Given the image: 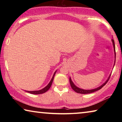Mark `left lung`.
<instances>
[{"instance_id": "left-lung-1", "label": "left lung", "mask_w": 122, "mask_h": 122, "mask_svg": "<svg viewBox=\"0 0 122 122\" xmlns=\"http://www.w3.org/2000/svg\"><path fill=\"white\" fill-rule=\"evenodd\" d=\"M112 42H113V46H114L115 54H116V49H115V44H114V40H113V39H112ZM110 76H109V78H108V79L107 80V81H106V82H105L103 85H102L101 86H99V87L97 88H96V89H91V90H84V89H81V88H78L77 86H76L74 84V83H73V81H71V78H69V82H70V84H71V88H72V89L74 90V91L78 93H80V94H89V93H91L94 92H96V91H98V90L101 89V88H102L103 86H104L105 85L107 84V83L108 81H109Z\"/></svg>"}]
</instances>
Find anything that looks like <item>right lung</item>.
Masks as SVG:
<instances>
[{"label": "right lung", "instance_id": "obj_1", "mask_svg": "<svg viewBox=\"0 0 122 122\" xmlns=\"http://www.w3.org/2000/svg\"><path fill=\"white\" fill-rule=\"evenodd\" d=\"M56 72L54 73V74H53V76L52 78H51V81H50L49 84H48L47 86H46V87L43 88V89H41V90H39V91H26L28 93H30V94H43V93H46V91H48V90L50 88H51V84H52L53 83V79H54V76L55 74H56Z\"/></svg>", "mask_w": 122, "mask_h": 122}]
</instances>
